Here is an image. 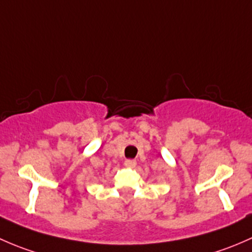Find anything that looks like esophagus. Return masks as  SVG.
I'll list each match as a JSON object with an SVG mask.
<instances>
[{
    "instance_id": "esophagus-1",
    "label": "esophagus",
    "mask_w": 252,
    "mask_h": 252,
    "mask_svg": "<svg viewBox=\"0 0 252 252\" xmlns=\"http://www.w3.org/2000/svg\"><path fill=\"white\" fill-rule=\"evenodd\" d=\"M136 165H137L136 160H126V161H125V166H126V167L133 168V167H136Z\"/></svg>"
}]
</instances>
